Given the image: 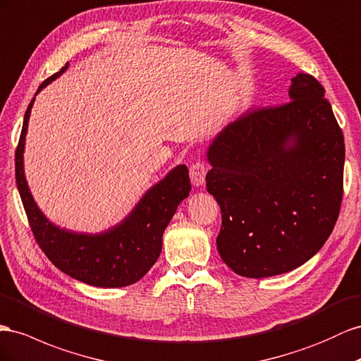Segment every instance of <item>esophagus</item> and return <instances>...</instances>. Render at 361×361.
<instances>
[{"instance_id":"esophagus-1","label":"esophagus","mask_w":361,"mask_h":361,"mask_svg":"<svg viewBox=\"0 0 361 361\" xmlns=\"http://www.w3.org/2000/svg\"><path fill=\"white\" fill-rule=\"evenodd\" d=\"M208 173V165L204 161H196L191 164L190 167V178H191V182L196 185V187H200V185L204 183V176H207Z\"/></svg>"}]
</instances>
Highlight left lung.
Segmentation results:
<instances>
[{"label": "left lung", "instance_id": "8db88e82", "mask_svg": "<svg viewBox=\"0 0 361 361\" xmlns=\"http://www.w3.org/2000/svg\"><path fill=\"white\" fill-rule=\"evenodd\" d=\"M290 102L249 109L208 150L207 190L220 204L217 250L240 276L286 274L316 255L343 197V132L324 86L291 79Z\"/></svg>", "mask_w": 361, "mask_h": 361}]
</instances>
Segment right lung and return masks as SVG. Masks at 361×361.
I'll list each match as a JSON object with an SVG mask.
<instances>
[{
	"instance_id": "right-lung-1",
	"label": "right lung",
	"mask_w": 361,
	"mask_h": 361,
	"mask_svg": "<svg viewBox=\"0 0 361 361\" xmlns=\"http://www.w3.org/2000/svg\"><path fill=\"white\" fill-rule=\"evenodd\" d=\"M66 66L68 63L59 73L44 80L37 92L57 79ZM33 102L35 99L24 115L15 153V174L19 196L39 247L57 269L85 284L114 288L140 281L159 258L162 233L176 212L178 204L188 197L191 191L187 165H178L171 170L167 178L145 192L128 219L109 231L99 235H86L56 228L39 211L24 176L23 153Z\"/></svg>"
}]
</instances>
